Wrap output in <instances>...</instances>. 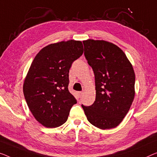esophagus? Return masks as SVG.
Returning a JSON list of instances; mask_svg holds the SVG:
<instances>
[{"label": "esophagus", "instance_id": "34e87169", "mask_svg": "<svg viewBox=\"0 0 157 157\" xmlns=\"http://www.w3.org/2000/svg\"><path fill=\"white\" fill-rule=\"evenodd\" d=\"M78 97L79 98H81L82 96V92H78Z\"/></svg>", "mask_w": 157, "mask_h": 157}]
</instances>
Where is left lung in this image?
Returning a JSON list of instances; mask_svg holds the SVG:
<instances>
[{
    "label": "left lung",
    "mask_w": 157,
    "mask_h": 157,
    "mask_svg": "<svg viewBox=\"0 0 157 157\" xmlns=\"http://www.w3.org/2000/svg\"><path fill=\"white\" fill-rule=\"evenodd\" d=\"M85 56L95 78L96 99L82 105L89 122L106 130L116 128L128 113L135 97L132 65L115 44L103 40L83 41Z\"/></svg>",
    "instance_id": "8db88e82"
}]
</instances>
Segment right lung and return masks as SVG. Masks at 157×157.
I'll use <instances>...</instances> for the list:
<instances>
[{
    "label": "right lung",
    "mask_w": 157,
    "mask_h": 157,
    "mask_svg": "<svg viewBox=\"0 0 157 157\" xmlns=\"http://www.w3.org/2000/svg\"><path fill=\"white\" fill-rule=\"evenodd\" d=\"M82 41L51 44L37 53L25 79L23 92L32 115L46 128L66 122L77 100L68 90L69 70L83 53Z\"/></svg>",
    "instance_id": "right-lung-1"
}]
</instances>
